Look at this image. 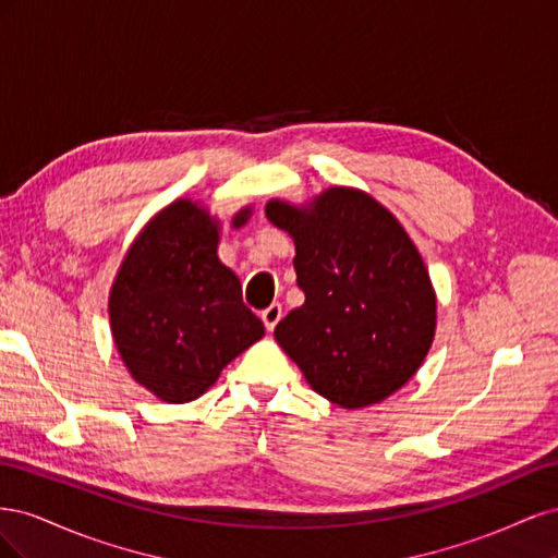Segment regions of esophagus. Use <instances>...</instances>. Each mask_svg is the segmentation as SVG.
Returning a JSON list of instances; mask_svg holds the SVG:
<instances>
[{
    "label": "esophagus",
    "instance_id": "obj_1",
    "mask_svg": "<svg viewBox=\"0 0 558 558\" xmlns=\"http://www.w3.org/2000/svg\"><path fill=\"white\" fill-rule=\"evenodd\" d=\"M281 305L279 302H272V305H269L267 310H263V324H265V328L267 330H275V326L279 324V318H281Z\"/></svg>",
    "mask_w": 558,
    "mask_h": 558
}]
</instances>
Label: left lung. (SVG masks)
I'll return each mask as SVG.
<instances>
[{
	"mask_svg": "<svg viewBox=\"0 0 558 558\" xmlns=\"http://www.w3.org/2000/svg\"><path fill=\"white\" fill-rule=\"evenodd\" d=\"M265 214L295 240L305 293L275 337L314 391L356 410L408 384L433 342L435 293L396 216L353 189H330L312 209L272 199Z\"/></svg>",
	"mask_w": 558,
	"mask_h": 558,
	"instance_id": "1",
	"label": "left lung"
}]
</instances>
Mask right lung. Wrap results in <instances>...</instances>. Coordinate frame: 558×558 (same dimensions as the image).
Returning <instances> with one entry per match:
<instances>
[{
  "mask_svg": "<svg viewBox=\"0 0 558 558\" xmlns=\"http://www.w3.org/2000/svg\"><path fill=\"white\" fill-rule=\"evenodd\" d=\"M248 211L234 218L246 223ZM218 226L189 199L150 221L109 298L113 342L132 377L165 402L199 398L265 335L240 279L216 256Z\"/></svg>",
  "mask_w": 558,
  "mask_h": 558,
  "instance_id": "1",
  "label": "right lung"
}]
</instances>
